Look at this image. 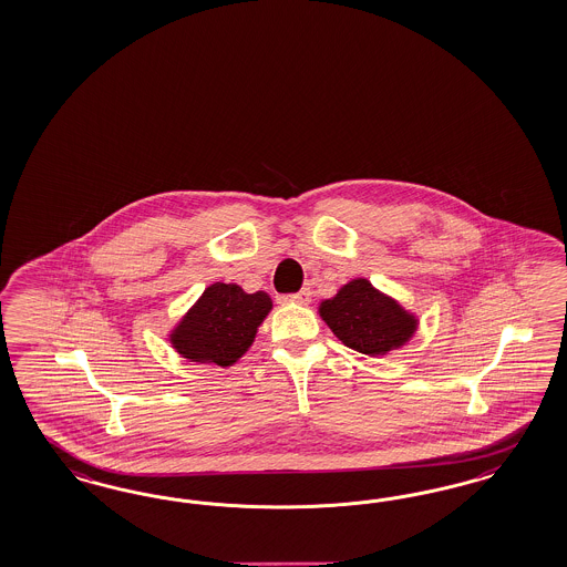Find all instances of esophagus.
Listing matches in <instances>:
<instances>
[{
  "label": "esophagus",
  "mask_w": 567,
  "mask_h": 567,
  "mask_svg": "<svg viewBox=\"0 0 567 567\" xmlns=\"http://www.w3.org/2000/svg\"><path fill=\"white\" fill-rule=\"evenodd\" d=\"M282 301H285V303H297V306H309L311 291H309V289H301V291L295 292V295L282 297Z\"/></svg>",
  "instance_id": "obj_1"
}]
</instances>
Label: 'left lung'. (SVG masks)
Returning <instances> with one entry per match:
<instances>
[{
	"label": "left lung",
	"instance_id": "8db88e82",
	"mask_svg": "<svg viewBox=\"0 0 567 567\" xmlns=\"http://www.w3.org/2000/svg\"><path fill=\"white\" fill-rule=\"evenodd\" d=\"M320 318L349 349L378 358L410 343L420 327L417 316L368 278H353L334 297L320 301Z\"/></svg>",
	"mask_w": 567,
	"mask_h": 567
}]
</instances>
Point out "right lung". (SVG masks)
<instances>
[{
    "mask_svg": "<svg viewBox=\"0 0 567 567\" xmlns=\"http://www.w3.org/2000/svg\"><path fill=\"white\" fill-rule=\"evenodd\" d=\"M270 311L268 292H247L235 282H214L174 324L168 341L185 360L230 368L249 351Z\"/></svg>",
    "mask_w": 567,
    "mask_h": 567,
    "instance_id": "add662e5",
    "label": "right lung"
}]
</instances>
